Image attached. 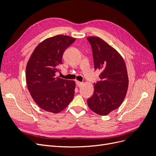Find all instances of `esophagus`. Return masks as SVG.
Listing matches in <instances>:
<instances>
[{"label":"esophagus","mask_w":156,"mask_h":156,"mask_svg":"<svg viewBox=\"0 0 156 156\" xmlns=\"http://www.w3.org/2000/svg\"><path fill=\"white\" fill-rule=\"evenodd\" d=\"M76 84L78 87H81L83 85V83L79 82V81H76Z\"/></svg>","instance_id":"1"}]
</instances>
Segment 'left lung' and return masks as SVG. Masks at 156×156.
<instances>
[{
    "mask_svg": "<svg viewBox=\"0 0 156 156\" xmlns=\"http://www.w3.org/2000/svg\"><path fill=\"white\" fill-rule=\"evenodd\" d=\"M87 39L92 46L95 70H101V80L94 84V92L87 103L94 112L106 115L125 98L129 84L127 69L120 54L104 40L97 37Z\"/></svg>",
    "mask_w": 156,
    "mask_h": 156,
    "instance_id": "8db88e82",
    "label": "left lung"
}]
</instances>
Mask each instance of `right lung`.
I'll use <instances>...</instances> for the list:
<instances>
[{"instance_id": "1", "label": "right lung", "mask_w": 156, "mask_h": 156, "mask_svg": "<svg viewBox=\"0 0 156 156\" xmlns=\"http://www.w3.org/2000/svg\"><path fill=\"white\" fill-rule=\"evenodd\" d=\"M75 38L56 35L37 45L26 68L28 91L38 106L45 111L59 113L70 103L74 96L75 82L57 77L62 57Z\"/></svg>"}]
</instances>
